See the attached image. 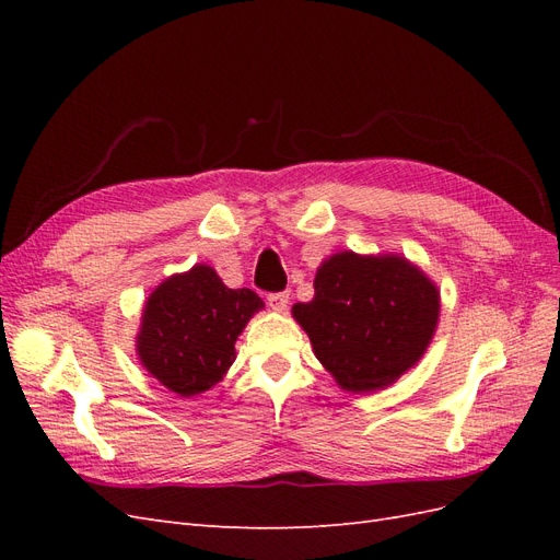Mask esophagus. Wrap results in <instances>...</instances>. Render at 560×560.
Returning <instances> with one entry per match:
<instances>
[{
    "label": "esophagus",
    "mask_w": 560,
    "mask_h": 560,
    "mask_svg": "<svg viewBox=\"0 0 560 560\" xmlns=\"http://www.w3.org/2000/svg\"><path fill=\"white\" fill-rule=\"evenodd\" d=\"M268 306L273 308V311H287V303H290V294L287 292H273V294H268Z\"/></svg>",
    "instance_id": "34e87169"
}]
</instances>
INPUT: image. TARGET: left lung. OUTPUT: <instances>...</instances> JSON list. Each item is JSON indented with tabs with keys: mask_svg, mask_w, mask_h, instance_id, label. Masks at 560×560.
I'll return each mask as SVG.
<instances>
[{
	"mask_svg": "<svg viewBox=\"0 0 560 560\" xmlns=\"http://www.w3.org/2000/svg\"><path fill=\"white\" fill-rule=\"evenodd\" d=\"M313 284V301L294 303L292 313L341 387H385L428 350L439 292L406 259L341 252L319 266Z\"/></svg>",
	"mask_w": 560,
	"mask_h": 560,
	"instance_id": "8db88e82",
	"label": "left lung"
}]
</instances>
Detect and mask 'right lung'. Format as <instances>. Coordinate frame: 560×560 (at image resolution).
I'll list each match as a JSON object with an SVG mask.
<instances>
[{"mask_svg":"<svg viewBox=\"0 0 560 560\" xmlns=\"http://www.w3.org/2000/svg\"><path fill=\"white\" fill-rule=\"evenodd\" d=\"M264 301L247 287L229 290L210 266L167 278L149 296L138 354L167 389L194 397L222 381L235 341Z\"/></svg>","mask_w":560,"mask_h":560,"instance_id":"obj_1","label":"right lung"}]
</instances>
